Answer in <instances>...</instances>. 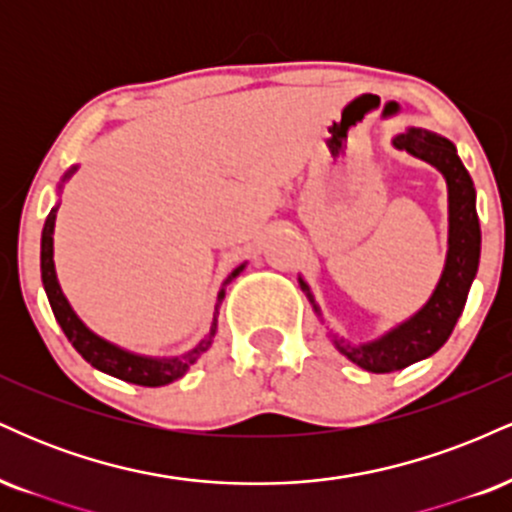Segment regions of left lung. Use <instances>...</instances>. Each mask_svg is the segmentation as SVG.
Listing matches in <instances>:
<instances>
[{"label": "left lung", "instance_id": "8db88e82", "mask_svg": "<svg viewBox=\"0 0 512 512\" xmlns=\"http://www.w3.org/2000/svg\"><path fill=\"white\" fill-rule=\"evenodd\" d=\"M392 146L431 163L433 168L443 173L445 185H448V255H445V267L436 291L431 293L424 308L411 315L409 320L399 322L383 337L366 344H349L346 339L330 332L332 344L351 363L368 370V373L402 370L411 363L433 356L440 346L448 342L457 325V317L462 315L464 303H467L469 286L477 276L481 255L477 190H474V182L469 178L467 168L462 166L460 156H457L455 144L436 132H428V129L409 127L407 132L392 139ZM298 281H301V289L308 296L317 317L322 320V313L308 284L303 279Z\"/></svg>", "mask_w": 512, "mask_h": 512}]
</instances>
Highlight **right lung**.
I'll use <instances>...</instances> for the list:
<instances>
[{
	"instance_id": "add662e5",
	"label": "right lung",
	"mask_w": 512,
	"mask_h": 512,
	"mask_svg": "<svg viewBox=\"0 0 512 512\" xmlns=\"http://www.w3.org/2000/svg\"><path fill=\"white\" fill-rule=\"evenodd\" d=\"M74 173H76V166L64 173L62 182L72 178ZM57 209H60V204H55V207L50 209L48 219H45V226H43V238H40V276H43V286H45V293H48V301H50L52 313H55V320L60 322L62 332L67 334V339L72 342L74 349L79 351V354L84 356L93 368L103 370V373L113 375V378L125 380V383L144 385V387H161L182 378V375L187 373V368H190L192 363H195L197 358L209 349L211 342H214L216 327H219L216 315H219V305L223 301V296H226V289H221L219 298H216V308H214L216 313H214V322H211L209 327V334L195 346V349L185 351L182 356L154 358V356L132 354V351L122 349V346H115L113 342H108V339L98 337L96 332L88 330L84 322H81V317L74 313L72 305L67 301V296H64L60 289V281H57V272H55V260H52V252H55L52 250V233H55ZM243 269L245 264H240V267L233 269V272L228 274V279L223 281V286L231 284Z\"/></svg>"
}]
</instances>
